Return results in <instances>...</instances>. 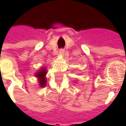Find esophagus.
<instances>
[{
	"label": "esophagus",
	"instance_id": "34e87169",
	"mask_svg": "<svg viewBox=\"0 0 126 126\" xmlns=\"http://www.w3.org/2000/svg\"><path fill=\"white\" fill-rule=\"evenodd\" d=\"M64 52H65L64 49H61V50L59 51V54H60V55H63Z\"/></svg>",
	"mask_w": 126,
	"mask_h": 126
}]
</instances>
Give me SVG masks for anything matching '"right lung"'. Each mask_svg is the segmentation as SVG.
Instances as JSON below:
<instances>
[{
    "label": "right lung",
    "mask_w": 126,
    "mask_h": 126,
    "mask_svg": "<svg viewBox=\"0 0 126 126\" xmlns=\"http://www.w3.org/2000/svg\"><path fill=\"white\" fill-rule=\"evenodd\" d=\"M47 74V70L45 68H41L38 72L36 73L35 76L38 78V82H39V86L43 88L46 85L47 80H46V76Z\"/></svg>",
    "instance_id": "1"
}]
</instances>
